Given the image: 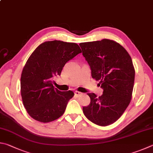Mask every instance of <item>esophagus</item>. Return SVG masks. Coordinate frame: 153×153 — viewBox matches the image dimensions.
<instances>
[{
	"label": "esophagus",
	"instance_id": "obj_1",
	"mask_svg": "<svg viewBox=\"0 0 153 153\" xmlns=\"http://www.w3.org/2000/svg\"><path fill=\"white\" fill-rule=\"evenodd\" d=\"M82 94H83L82 92H80V91H75V95L77 96H82Z\"/></svg>",
	"mask_w": 153,
	"mask_h": 153
}]
</instances>
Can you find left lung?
Segmentation results:
<instances>
[{
  "label": "left lung",
  "mask_w": 153,
  "mask_h": 153,
  "mask_svg": "<svg viewBox=\"0 0 153 153\" xmlns=\"http://www.w3.org/2000/svg\"><path fill=\"white\" fill-rule=\"evenodd\" d=\"M82 55L99 82L103 94L89 93L90 103L83 107L85 117L102 126L112 124L126 110L132 98L135 70L131 57L120 44L104 39L79 43Z\"/></svg>",
  "instance_id": "8db88e82"
}]
</instances>
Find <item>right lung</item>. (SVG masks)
<instances>
[{"instance_id":"add662e5","label":"right lung","mask_w":153,"mask_h":153,"mask_svg":"<svg viewBox=\"0 0 153 153\" xmlns=\"http://www.w3.org/2000/svg\"><path fill=\"white\" fill-rule=\"evenodd\" d=\"M80 53L76 43L55 40L41 43L30 55L22 71L21 94L27 113L34 120L48 123L63 114L74 93L58 90L53 79Z\"/></svg>"}]
</instances>
